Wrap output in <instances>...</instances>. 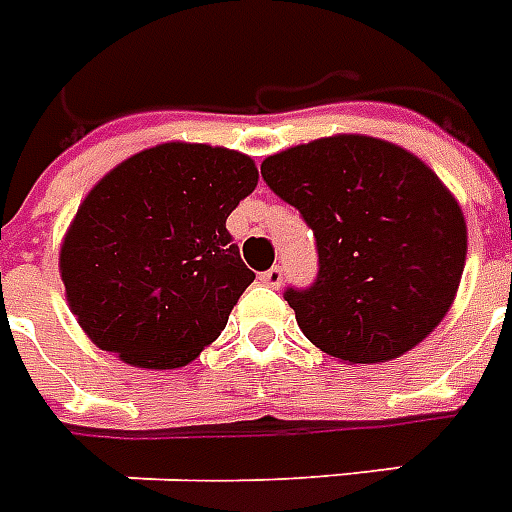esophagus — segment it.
<instances>
[{
	"instance_id": "esophagus-1",
	"label": "esophagus",
	"mask_w": 512,
	"mask_h": 512,
	"mask_svg": "<svg viewBox=\"0 0 512 512\" xmlns=\"http://www.w3.org/2000/svg\"><path fill=\"white\" fill-rule=\"evenodd\" d=\"M260 282H263L266 287H282V282H285V271H282L279 266L268 268V271L260 274Z\"/></svg>"
}]
</instances>
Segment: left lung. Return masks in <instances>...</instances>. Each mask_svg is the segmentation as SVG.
<instances>
[{
    "label": "left lung",
    "mask_w": 512,
    "mask_h": 512,
    "mask_svg": "<svg viewBox=\"0 0 512 512\" xmlns=\"http://www.w3.org/2000/svg\"><path fill=\"white\" fill-rule=\"evenodd\" d=\"M263 181L314 230L317 279L287 287L301 331L347 363L399 358L456 298L467 222L415 154L369 135H331L266 157Z\"/></svg>",
    "instance_id": "1"
}]
</instances>
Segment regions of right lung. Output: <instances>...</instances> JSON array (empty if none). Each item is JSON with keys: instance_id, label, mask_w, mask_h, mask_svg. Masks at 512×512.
<instances>
[{"instance_id": "obj_1", "label": "right lung", "mask_w": 512, "mask_h": 512, "mask_svg": "<svg viewBox=\"0 0 512 512\" xmlns=\"http://www.w3.org/2000/svg\"><path fill=\"white\" fill-rule=\"evenodd\" d=\"M255 187L252 157L179 140L102 176L59 252L86 336L140 369L195 361L255 279L225 227Z\"/></svg>"}]
</instances>
